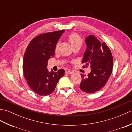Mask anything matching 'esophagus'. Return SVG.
Here are the masks:
<instances>
[{"label":"esophagus","mask_w":132,"mask_h":132,"mask_svg":"<svg viewBox=\"0 0 132 132\" xmlns=\"http://www.w3.org/2000/svg\"><path fill=\"white\" fill-rule=\"evenodd\" d=\"M66 73L67 74H73L74 73V72L73 71H69V70H68V71H66Z\"/></svg>","instance_id":"esophagus-1"}]
</instances>
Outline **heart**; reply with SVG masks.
<instances>
[{
    "label": "heart",
    "mask_w": 132,
    "mask_h": 132,
    "mask_svg": "<svg viewBox=\"0 0 132 132\" xmlns=\"http://www.w3.org/2000/svg\"><path fill=\"white\" fill-rule=\"evenodd\" d=\"M69 41L70 43L71 46L73 47L75 46L79 45L81 46L83 43V40L80 36L77 33H71L69 36ZM58 44L56 46L55 49L57 50L58 48Z\"/></svg>",
    "instance_id": "b5f03b06"
}]
</instances>
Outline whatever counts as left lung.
<instances>
[{"label":"left lung","mask_w":132,"mask_h":132,"mask_svg":"<svg viewBox=\"0 0 132 132\" xmlns=\"http://www.w3.org/2000/svg\"><path fill=\"white\" fill-rule=\"evenodd\" d=\"M87 48L84 53L83 68L90 66L91 72L82 75L79 88L86 93H94L102 88L107 82L113 68V57L105 43H101L94 35L85 39Z\"/></svg>","instance_id":"8db88e82"}]
</instances>
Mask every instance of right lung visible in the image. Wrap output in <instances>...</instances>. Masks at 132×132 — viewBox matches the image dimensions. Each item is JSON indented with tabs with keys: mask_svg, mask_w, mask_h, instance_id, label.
<instances>
[{
	"mask_svg": "<svg viewBox=\"0 0 132 132\" xmlns=\"http://www.w3.org/2000/svg\"><path fill=\"white\" fill-rule=\"evenodd\" d=\"M64 30L45 33L31 40L23 58V70L25 79L32 91L40 96H47L54 91L63 69L49 72L47 61L54 55L55 46Z\"/></svg>",
	"mask_w": 132,
	"mask_h": 132,
	"instance_id": "add662e5",
	"label": "right lung"
}]
</instances>
